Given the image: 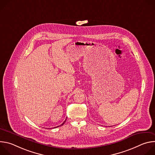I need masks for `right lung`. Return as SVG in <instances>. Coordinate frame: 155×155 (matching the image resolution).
I'll use <instances>...</instances> for the list:
<instances>
[{
    "instance_id": "1",
    "label": "right lung",
    "mask_w": 155,
    "mask_h": 155,
    "mask_svg": "<svg viewBox=\"0 0 155 155\" xmlns=\"http://www.w3.org/2000/svg\"><path fill=\"white\" fill-rule=\"evenodd\" d=\"M65 121H64V123H62L61 125H63V124H64V123H65ZM54 128H55V127H54Z\"/></svg>"
}]
</instances>
